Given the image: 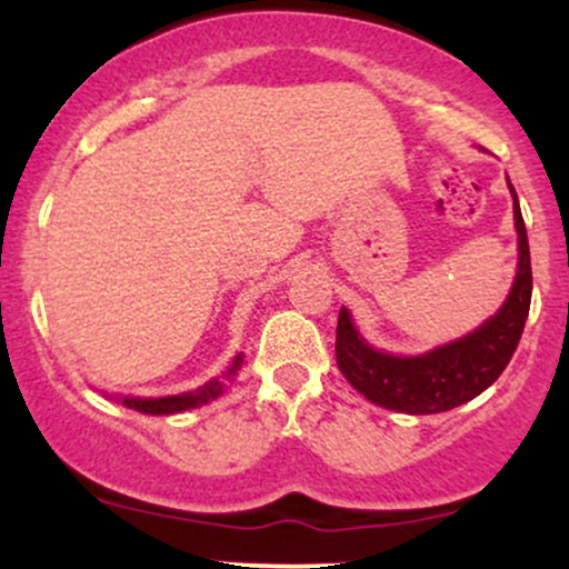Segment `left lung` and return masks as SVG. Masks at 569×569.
<instances>
[{"instance_id":"left-lung-1","label":"left lung","mask_w":569,"mask_h":569,"mask_svg":"<svg viewBox=\"0 0 569 569\" xmlns=\"http://www.w3.org/2000/svg\"><path fill=\"white\" fill-rule=\"evenodd\" d=\"M513 219L516 232H519V272H516L513 289L498 316L489 318L468 337L430 350L426 356H388V352L369 348L358 337L350 312L345 307L339 310L337 363L358 393L385 409L407 411V415H436V411L471 401L498 380L519 345L532 299L530 243H527L519 202H513Z\"/></svg>"}]
</instances>
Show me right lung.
Instances as JSON below:
<instances>
[{"mask_svg": "<svg viewBox=\"0 0 569 569\" xmlns=\"http://www.w3.org/2000/svg\"><path fill=\"white\" fill-rule=\"evenodd\" d=\"M240 367V356L234 358V363L227 371V377H232ZM221 393V382L213 380L202 388L192 390V393H181V396H166V398H126V407L143 411V415H173V411H184V409H194L200 403H208L211 398H217Z\"/></svg>", "mask_w": 569, "mask_h": 569, "instance_id": "right-lung-1", "label": "right lung"}]
</instances>
